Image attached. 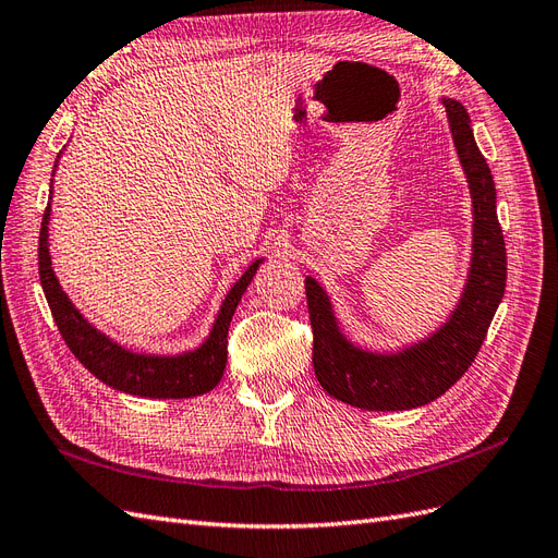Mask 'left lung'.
I'll use <instances>...</instances> for the list:
<instances>
[{
  "mask_svg": "<svg viewBox=\"0 0 558 558\" xmlns=\"http://www.w3.org/2000/svg\"><path fill=\"white\" fill-rule=\"evenodd\" d=\"M444 105L474 206L472 267L450 319L427 340L397 354L366 352L340 333L322 286L305 279L316 380L330 397L364 411H409L439 399L472 366L505 295L507 251L493 175L476 147L470 114L458 100L444 98Z\"/></svg>",
  "mask_w": 558,
  "mask_h": 558,
  "instance_id": "obj_1",
  "label": "left lung"
}]
</instances>
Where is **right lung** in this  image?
Wrapping results in <instances>:
<instances>
[{
    "mask_svg": "<svg viewBox=\"0 0 558 558\" xmlns=\"http://www.w3.org/2000/svg\"><path fill=\"white\" fill-rule=\"evenodd\" d=\"M49 216L51 202L44 210L39 230V281L60 336H63L70 352L80 359V364L88 373H94L100 383L135 397L190 399L214 389L222 378L225 364H228V330L234 310L260 260L248 265L246 272L230 289L228 298L222 300L218 319L199 350L178 356L135 354L88 324L60 289L49 255Z\"/></svg>",
    "mask_w": 558,
    "mask_h": 558,
    "instance_id": "right-lung-1",
    "label": "right lung"
}]
</instances>
